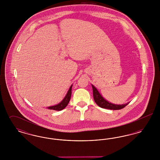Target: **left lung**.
<instances>
[{"label":"left lung","mask_w":160,"mask_h":160,"mask_svg":"<svg viewBox=\"0 0 160 160\" xmlns=\"http://www.w3.org/2000/svg\"><path fill=\"white\" fill-rule=\"evenodd\" d=\"M92 87L93 89V96L94 101L96 104L101 108L110 110H120L129 104V102H128L124 104H115L110 102L100 94L97 89L93 84H92Z\"/></svg>","instance_id":"8db88e82"}]
</instances>
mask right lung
<instances>
[{"instance_id":"obj_1","label":"right lung","mask_w":160,"mask_h":160,"mask_svg":"<svg viewBox=\"0 0 160 160\" xmlns=\"http://www.w3.org/2000/svg\"><path fill=\"white\" fill-rule=\"evenodd\" d=\"M72 86V84L70 86L68 91L67 92V93L66 94L64 98L62 99V101H61V102H59V104H58L56 105L53 106L48 107L47 108L50 109V110H56V111H60V110H63V108H65L68 105V104L69 102L70 101V99H71Z\"/></svg>"}]
</instances>
